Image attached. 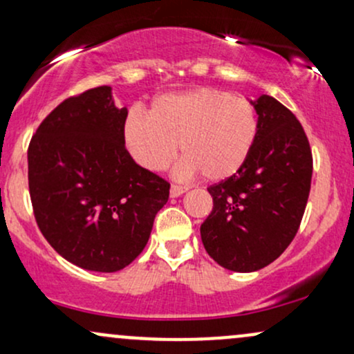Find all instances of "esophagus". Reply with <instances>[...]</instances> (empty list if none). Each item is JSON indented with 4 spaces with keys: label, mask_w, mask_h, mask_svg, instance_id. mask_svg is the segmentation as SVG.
<instances>
[{
    "label": "esophagus",
    "mask_w": 354,
    "mask_h": 354,
    "mask_svg": "<svg viewBox=\"0 0 354 354\" xmlns=\"http://www.w3.org/2000/svg\"><path fill=\"white\" fill-rule=\"evenodd\" d=\"M188 188L186 186H180V185H171V189H169V196L171 198H178L181 194H185Z\"/></svg>",
    "instance_id": "obj_1"
}]
</instances>
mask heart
<instances>
[{
  "label": "heart",
  "instance_id": "obj_1",
  "mask_svg": "<svg viewBox=\"0 0 354 354\" xmlns=\"http://www.w3.org/2000/svg\"><path fill=\"white\" fill-rule=\"evenodd\" d=\"M259 135L251 101L214 88L158 96L148 116L131 111L123 126L128 153L141 168L163 171L180 145V171L219 183L241 171Z\"/></svg>",
  "mask_w": 354,
  "mask_h": 354
}]
</instances>
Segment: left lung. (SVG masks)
I'll use <instances>...</instances> for the list:
<instances>
[{
    "label": "left lung",
    "mask_w": 354,
    "mask_h": 354,
    "mask_svg": "<svg viewBox=\"0 0 354 354\" xmlns=\"http://www.w3.org/2000/svg\"><path fill=\"white\" fill-rule=\"evenodd\" d=\"M259 135L241 171L209 186L213 209L201 225L205 250L219 266L251 273L293 241L311 188L313 156L303 126L273 96L251 101Z\"/></svg>",
    "instance_id": "8db88e82"
}]
</instances>
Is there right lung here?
<instances>
[{
  "label": "right lung",
  "mask_w": 354,
  "mask_h": 354,
  "mask_svg": "<svg viewBox=\"0 0 354 354\" xmlns=\"http://www.w3.org/2000/svg\"><path fill=\"white\" fill-rule=\"evenodd\" d=\"M126 116L111 86L88 89L53 109L28 148L36 223L64 259L88 271L128 266L169 196V183L126 151Z\"/></svg>",
  "instance_id": "right-lung-1"
}]
</instances>
